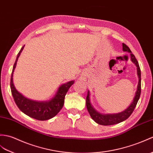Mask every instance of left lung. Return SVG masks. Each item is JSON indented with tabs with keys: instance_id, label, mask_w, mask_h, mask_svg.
<instances>
[{
	"instance_id": "8db88e82",
	"label": "left lung",
	"mask_w": 153,
	"mask_h": 153,
	"mask_svg": "<svg viewBox=\"0 0 153 153\" xmlns=\"http://www.w3.org/2000/svg\"><path fill=\"white\" fill-rule=\"evenodd\" d=\"M123 49L124 51H128L130 53V56L132 61L137 66V72L138 77H139V82L137 85V91L136 93V95L134 98L133 102L131 103V104L127 109L123 112H120L117 114H108V115H102L100 113L96 111L92 107V105L90 103V98H89V91H88L87 96L86 98V105L88 113L96 123H97L99 125L108 126V125H113L115 124H118L120 122H123L124 120L127 119L131 115L134 110L136 108L137 103L139 100L140 94H141V70L137 59L135 57L134 55L131 52L130 48L125 44L123 43Z\"/></svg>"
}]
</instances>
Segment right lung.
I'll use <instances>...</instances> for the list:
<instances>
[{"mask_svg":"<svg viewBox=\"0 0 153 153\" xmlns=\"http://www.w3.org/2000/svg\"><path fill=\"white\" fill-rule=\"evenodd\" d=\"M25 45L20 49L13 66L11 79H10V88H11L13 98L17 107L25 114L39 120L50 119L57 114L60 110L62 108L66 94L71 85L74 84V81H71L61 85L56 92L55 97L51 100L47 102H36L24 97L16 89L13 83V74L14 69L16 68L17 61Z\"/></svg>","mask_w":153,"mask_h":153,"instance_id":"1","label":"right lung"}]
</instances>
